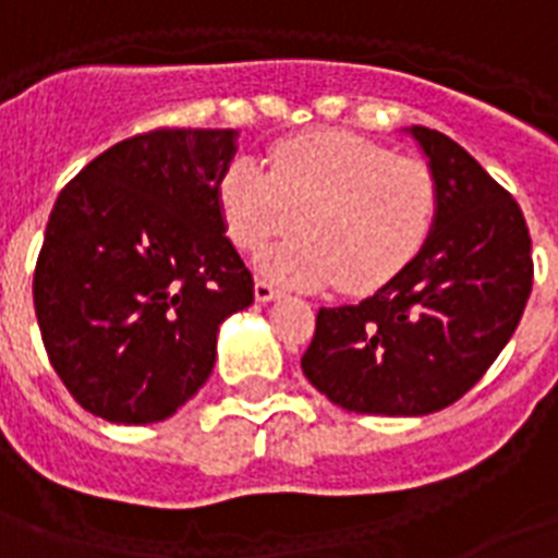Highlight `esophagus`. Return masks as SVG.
Masks as SVG:
<instances>
[{
    "instance_id": "obj_1",
    "label": "esophagus",
    "mask_w": 558,
    "mask_h": 558,
    "mask_svg": "<svg viewBox=\"0 0 558 558\" xmlns=\"http://www.w3.org/2000/svg\"><path fill=\"white\" fill-rule=\"evenodd\" d=\"M280 289L278 287H271V283H266V280H257L255 283V298L260 303H269V301H278L280 298Z\"/></svg>"
}]
</instances>
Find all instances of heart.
<instances>
[{
  "label": "heart",
  "mask_w": 558,
  "mask_h": 558,
  "mask_svg": "<svg viewBox=\"0 0 558 558\" xmlns=\"http://www.w3.org/2000/svg\"><path fill=\"white\" fill-rule=\"evenodd\" d=\"M223 223L243 252L283 243L264 260L289 287L335 283L351 294L386 287L423 252L439 192L428 163L395 158L380 144L340 130H317L278 144L269 172L238 158L218 184Z\"/></svg>",
  "instance_id": "obj_1"
}]
</instances>
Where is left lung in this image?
Returning <instances> with one entry per match:
<instances>
[{
	"label": "left lung",
	"instance_id": "1",
	"mask_svg": "<svg viewBox=\"0 0 558 558\" xmlns=\"http://www.w3.org/2000/svg\"><path fill=\"white\" fill-rule=\"evenodd\" d=\"M437 178L423 252L391 283L317 312L301 357L308 383L357 414L423 416L482 380L533 287L531 235L510 192L448 135L411 128Z\"/></svg>",
	"mask_w": 558,
	"mask_h": 558
}]
</instances>
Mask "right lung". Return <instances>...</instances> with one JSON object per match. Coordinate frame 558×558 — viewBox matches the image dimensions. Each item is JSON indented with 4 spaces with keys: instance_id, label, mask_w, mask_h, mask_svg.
Listing matches in <instances>:
<instances>
[{
    "instance_id": "obj_1",
    "label": "right lung",
    "mask_w": 558,
    "mask_h": 558,
    "mask_svg": "<svg viewBox=\"0 0 558 558\" xmlns=\"http://www.w3.org/2000/svg\"><path fill=\"white\" fill-rule=\"evenodd\" d=\"M235 135H133L56 198L33 306L50 366L107 423L175 414L213 374L218 326L255 301L218 204Z\"/></svg>"
}]
</instances>
